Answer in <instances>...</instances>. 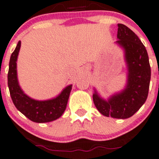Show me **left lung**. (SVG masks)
I'll use <instances>...</instances> for the list:
<instances>
[{
	"instance_id": "obj_1",
	"label": "left lung",
	"mask_w": 159,
	"mask_h": 159,
	"mask_svg": "<svg viewBox=\"0 0 159 159\" xmlns=\"http://www.w3.org/2000/svg\"><path fill=\"white\" fill-rule=\"evenodd\" d=\"M116 44L125 51L128 67L126 86L107 100L100 97L96 91L93 102L100 113L106 117L125 118L133 116L146 101L151 80V66L145 46L133 30L124 24H118Z\"/></svg>"
}]
</instances>
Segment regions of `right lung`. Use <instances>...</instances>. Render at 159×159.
Here are the masks:
<instances>
[{
    "mask_svg": "<svg viewBox=\"0 0 159 159\" xmlns=\"http://www.w3.org/2000/svg\"><path fill=\"white\" fill-rule=\"evenodd\" d=\"M20 46L21 41H19L10 58L8 73V85L13 103L22 114L32 121L44 123L56 120L62 116L66 110L72 84L66 86L59 96L52 100L39 101L29 97L21 89L17 78L16 62Z\"/></svg>",
    "mask_w": 159,
    "mask_h": 159,
    "instance_id": "add662e5",
    "label": "right lung"
}]
</instances>
